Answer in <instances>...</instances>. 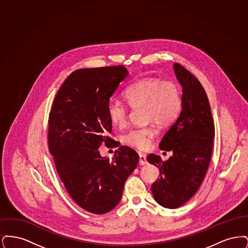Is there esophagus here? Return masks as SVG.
<instances>
[{
  "label": "esophagus",
  "mask_w": 248,
  "mask_h": 248,
  "mask_svg": "<svg viewBox=\"0 0 248 248\" xmlns=\"http://www.w3.org/2000/svg\"><path fill=\"white\" fill-rule=\"evenodd\" d=\"M140 165H144L147 164V159H146V156L144 154H140Z\"/></svg>",
  "instance_id": "1"
}]
</instances>
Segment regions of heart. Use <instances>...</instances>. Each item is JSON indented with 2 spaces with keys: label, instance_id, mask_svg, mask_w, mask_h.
<instances>
[{
  "label": "heart",
  "instance_id": "heart-1",
  "mask_svg": "<svg viewBox=\"0 0 248 248\" xmlns=\"http://www.w3.org/2000/svg\"><path fill=\"white\" fill-rule=\"evenodd\" d=\"M124 96L132 108L143 107L145 121L152 122L148 125L132 128L122 137V141L125 145L140 151L149 149L152 145L157 132L154 123L161 126L172 124L180 115L183 106L181 88L173 80L140 79L130 85ZM107 111L113 124L119 127L125 125L128 118V108L125 104L111 99Z\"/></svg>",
  "mask_w": 248,
  "mask_h": 248
}]
</instances>
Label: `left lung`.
<instances>
[{
    "label": "left lung",
    "mask_w": 248,
    "mask_h": 248,
    "mask_svg": "<svg viewBox=\"0 0 248 248\" xmlns=\"http://www.w3.org/2000/svg\"><path fill=\"white\" fill-rule=\"evenodd\" d=\"M174 70L183 87V106L159 145L173 155L167 161L155 154L147 157L160 170V177L152 185L154 199L171 209L183 205L200 188L210 164L215 138L211 108L200 81L178 63L174 64Z\"/></svg>",
    "instance_id": "obj_1"
}]
</instances>
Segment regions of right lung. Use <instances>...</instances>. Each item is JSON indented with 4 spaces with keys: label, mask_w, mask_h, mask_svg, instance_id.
<instances>
[{
    "label": "right lung",
    "mask_w": 248,
    "mask_h": 248,
    "mask_svg": "<svg viewBox=\"0 0 248 248\" xmlns=\"http://www.w3.org/2000/svg\"><path fill=\"white\" fill-rule=\"evenodd\" d=\"M127 75L123 65L76 70L59 88L49 113L48 147L59 177L71 199L93 214L118 204L140 160L126 146H120L111 161L98 152L102 143L114 141L107 108Z\"/></svg>",
    "instance_id": "right-lung-1"
}]
</instances>
